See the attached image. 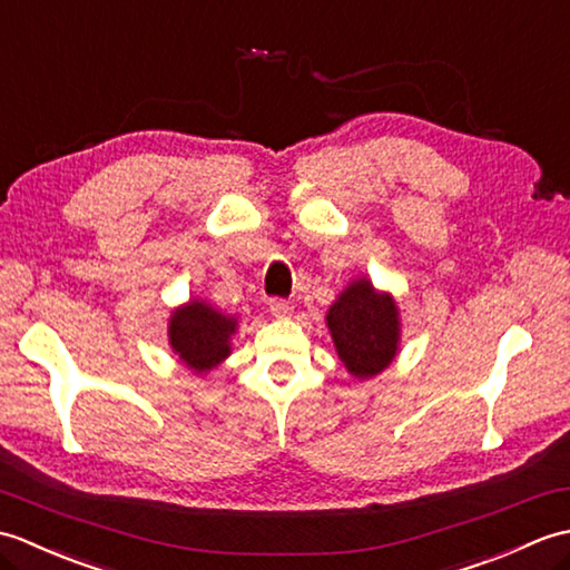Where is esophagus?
<instances>
[{
    "label": "esophagus",
    "instance_id": "1",
    "mask_svg": "<svg viewBox=\"0 0 570 570\" xmlns=\"http://www.w3.org/2000/svg\"><path fill=\"white\" fill-rule=\"evenodd\" d=\"M269 311L278 318H286V316H292V313H294V304H292V301H286V298H269Z\"/></svg>",
    "mask_w": 570,
    "mask_h": 570
}]
</instances>
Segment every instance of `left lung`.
Segmentation results:
<instances>
[{"instance_id":"1","label":"left lung","mask_w":570,"mask_h":570,"mask_svg":"<svg viewBox=\"0 0 570 570\" xmlns=\"http://www.w3.org/2000/svg\"><path fill=\"white\" fill-rule=\"evenodd\" d=\"M335 353L357 380H372L392 365L402 345V318L390 292L367 276L350 282L325 313Z\"/></svg>"}]
</instances>
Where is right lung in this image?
Wrapping results in <instances>:
<instances>
[{"mask_svg":"<svg viewBox=\"0 0 570 570\" xmlns=\"http://www.w3.org/2000/svg\"><path fill=\"white\" fill-rule=\"evenodd\" d=\"M239 321L203 298H188L168 318V345L193 374H208L233 355Z\"/></svg>","mask_w":570,"mask_h":570,"instance_id":"obj_1","label":"right lung"}]
</instances>
